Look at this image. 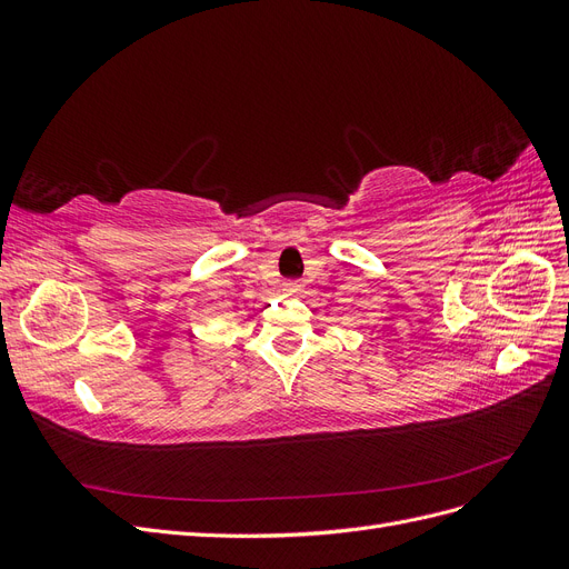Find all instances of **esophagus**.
I'll use <instances>...</instances> for the list:
<instances>
[{
    "instance_id": "esophagus-1",
    "label": "esophagus",
    "mask_w": 569,
    "mask_h": 569,
    "mask_svg": "<svg viewBox=\"0 0 569 569\" xmlns=\"http://www.w3.org/2000/svg\"><path fill=\"white\" fill-rule=\"evenodd\" d=\"M282 291H284V297H297L303 291V284L299 280H289L282 284Z\"/></svg>"
}]
</instances>
